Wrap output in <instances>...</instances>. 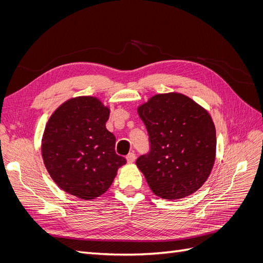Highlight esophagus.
Returning a JSON list of instances; mask_svg holds the SVG:
<instances>
[{"label":"esophagus","mask_w":263,"mask_h":263,"mask_svg":"<svg viewBox=\"0 0 263 263\" xmlns=\"http://www.w3.org/2000/svg\"><path fill=\"white\" fill-rule=\"evenodd\" d=\"M126 160H127V162H128V163H134L135 160H136V156H135V154L130 153V154L127 155Z\"/></svg>","instance_id":"34e87169"}]
</instances>
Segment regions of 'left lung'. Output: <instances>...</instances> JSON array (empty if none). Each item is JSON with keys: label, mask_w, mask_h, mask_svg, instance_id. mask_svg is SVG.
Segmentation results:
<instances>
[{"label": "left lung", "mask_w": 263, "mask_h": 263, "mask_svg": "<svg viewBox=\"0 0 263 263\" xmlns=\"http://www.w3.org/2000/svg\"><path fill=\"white\" fill-rule=\"evenodd\" d=\"M137 112L147 127L151 150L136 164L151 191L164 200L196 192L216 159V129L210 113L178 92L156 94Z\"/></svg>", "instance_id": "left-lung-1"}]
</instances>
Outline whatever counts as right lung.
Instances as JSON below:
<instances>
[{
	"label": "right lung",
	"mask_w": 263,
	"mask_h": 263,
	"mask_svg": "<svg viewBox=\"0 0 263 263\" xmlns=\"http://www.w3.org/2000/svg\"><path fill=\"white\" fill-rule=\"evenodd\" d=\"M110 109L97 97L69 99L46 124L42 156L62 191L91 201L112 185L126 159L115 153V136L106 129Z\"/></svg>",
	"instance_id": "right-lung-1"
}]
</instances>
